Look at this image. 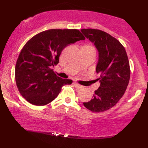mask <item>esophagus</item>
<instances>
[{"mask_svg": "<svg viewBox=\"0 0 148 148\" xmlns=\"http://www.w3.org/2000/svg\"><path fill=\"white\" fill-rule=\"evenodd\" d=\"M73 85H74V86L75 87V88H78V89H79V88H81L82 87L81 85H80V84H79L78 83H77V82H73Z\"/></svg>", "mask_w": 148, "mask_h": 148, "instance_id": "34e87169", "label": "esophagus"}]
</instances>
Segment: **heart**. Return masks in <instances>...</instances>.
<instances>
[{"mask_svg": "<svg viewBox=\"0 0 148 148\" xmlns=\"http://www.w3.org/2000/svg\"><path fill=\"white\" fill-rule=\"evenodd\" d=\"M84 47H87V48H89V49H94V48L92 46H91V45H86V46H84ZM95 50V49H94Z\"/></svg>", "mask_w": 148, "mask_h": 148, "instance_id": "heart-1", "label": "heart"}]
</instances>
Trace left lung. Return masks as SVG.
Segmentation results:
<instances>
[{
  "label": "left lung",
  "mask_w": 148,
  "mask_h": 148,
  "mask_svg": "<svg viewBox=\"0 0 148 148\" xmlns=\"http://www.w3.org/2000/svg\"><path fill=\"white\" fill-rule=\"evenodd\" d=\"M81 32L99 52L96 73L100 75L99 88L92 99L83 104L94 112H104L116 105L128 86L131 69L127 54L120 41L104 31L87 28Z\"/></svg>",
  "instance_id": "1"
}]
</instances>
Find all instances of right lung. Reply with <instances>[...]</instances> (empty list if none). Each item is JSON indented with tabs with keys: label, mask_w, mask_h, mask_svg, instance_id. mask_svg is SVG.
<instances>
[{
	"label": "right lung",
	"mask_w": 148,
	"mask_h": 148,
	"mask_svg": "<svg viewBox=\"0 0 148 148\" xmlns=\"http://www.w3.org/2000/svg\"><path fill=\"white\" fill-rule=\"evenodd\" d=\"M84 40L77 29H50L30 39L21 51L15 65V82L21 95L36 106L53 101L62 87L73 81L57 76L51 67L58 63L66 46Z\"/></svg>",
	"instance_id": "obj_1"
}]
</instances>
